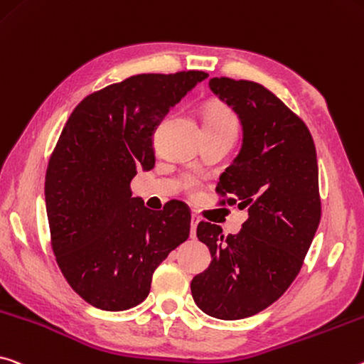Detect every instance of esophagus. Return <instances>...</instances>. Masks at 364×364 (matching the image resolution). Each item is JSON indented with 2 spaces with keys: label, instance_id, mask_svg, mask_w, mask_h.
I'll use <instances>...</instances> for the list:
<instances>
[{
  "label": "esophagus",
  "instance_id": "1",
  "mask_svg": "<svg viewBox=\"0 0 364 364\" xmlns=\"http://www.w3.org/2000/svg\"><path fill=\"white\" fill-rule=\"evenodd\" d=\"M198 223H199V217L198 215H191V238H196V228H198Z\"/></svg>",
  "mask_w": 364,
  "mask_h": 364
}]
</instances>
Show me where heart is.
Listing matches in <instances>:
<instances>
[{
  "mask_svg": "<svg viewBox=\"0 0 364 364\" xmlns=\"http://www.w3.org/2000/svg\"><path fill=\"white\" fill-rule=\"evenodd\" d=\"M204 126H207V128H217V129H232V131L238 129V123H236L235 114L230 112L228 108H225L222 105H212L209 109H207L204 117ZM186 188L194 189L196 183L193 180H188Z\"/></svg>",
  "mask_w": 364,
  "mask_h": 364,
  "instance_id": "obj_1",
  "label": "heart"
}]
</instances>
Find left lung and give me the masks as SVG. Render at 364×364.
I'll return each instance as SVG.
<instances>
[{
	"mask_svg": "<svg viewBox=\"0 0 364 364\" xmlns=\"http://www.w3.org/2000/svg\"><path fill=\"white\" fill-rule=\"evenodd\" d=\"M209 87L238 114L243 142L218 178L228 204L247 209L240 233L200 222L212 261L191 282L198 306L217 319L257 314L295 280L321 220L313 136L284 102L252 80L212 77Z\"/></svg>",
	"mask_w": 364,
	"mask_h": 364,
	"instance_id": "1",
	"label": "left lung"
}]
</instances>
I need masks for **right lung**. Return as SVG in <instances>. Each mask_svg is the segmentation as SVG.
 Returning a JSON list of instances; mask_svg holds the SVG:
<instances>
[{
	"mask_svg": "<svg viewBox=\"0 0 364 364\" xmlns=\"http://www.w3.org/2000/svg\"><path fill=\"white\" fill-rule=\"evenodd\" d=\"M207 77L137 74L85 97L63 128L45 178L51 246L68 284L92 306L142 303L157 265L188 240L186 205L171 200L152 212L129 183L154 168L161 119Z\"/></svg>",
	"mask_w": 364,
	"mask_h": 364,
	"instance_id": "obj_1",
	"label": "right lung"
}]
</instances>
